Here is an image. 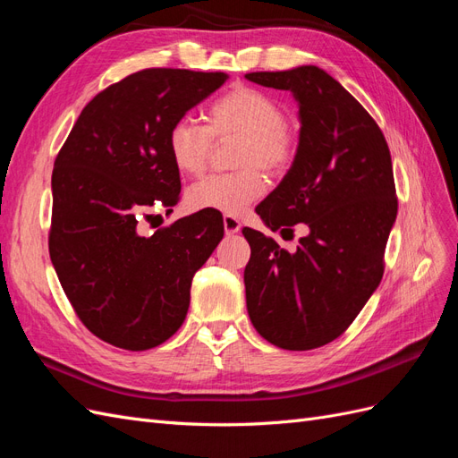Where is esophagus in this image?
<instances>
[{"label":"esophagus","instance_id":"1","mask_svg":"<svg viewBox=\"0 0 458 458\" xmlns=\"http://www.w3.org/2000/svg\"><path fill=\"white\" fill-rule=\"evenodd\" d=\"M241 221L234 217V216H224V229H225V233L227 234H234V233H239L241 231Z\"/></svg>","mask_w":458,"mask_h":458}]
</instances>
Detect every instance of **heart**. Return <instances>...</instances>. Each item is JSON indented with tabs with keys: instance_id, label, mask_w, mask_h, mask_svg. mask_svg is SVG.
Masks as SVG:
<instances>
[{
	"instance_id": "obj_1",
	"label": "heart",
	"mask_w": 458,
	"mask_h": 458,
	"mask_svg": "<svg viewBox=\"0 0 458 458\" xmlns=\"http://www.w3.org/2000/svg\"><path fill=\"white\" fill-rule=\"evenodd\" d=\"M206 126L179 118L168 131V155L185 175L204 172L214 140L239 137L234 165L241 170L214 174L192 185L187 204L192 210L239 216L267 189L266 175L283 174L293 164L298 148L294 130L284 120L281 103L269 93L234 86L206 106Z\"/></svg>"
}]
</instances>
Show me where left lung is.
Wrapping results in <instances>:
<instances>
[{
  "instance_id": "obj_1",
  "label": "left lung",
  "mask_w": 458,
  "mask_h": 458,
  "mask_svg": "<svg viewBox=\"0 0 458 458\" xmlns=\"http://www.w3.org/2000/svg\"><path fill=\"white\" fill-rule=\"evenodd\" d=\"M246 78L293 91L301 122L293 165L256 212L271 231L294 233L296 224L310 231L290 254L242 229L252 250L244 269L248 315L276 348L315 350L348 330L382 281L397 216L390 148L363 105L321 68Z\"/></svg>"
}]
</instances>
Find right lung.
<instances>
[{
    "mask_svg": "<svg viewBox=\"0 0 458 458\" xmlns=\"http://www.w3.org/2000/svg\"><path fill=\"white\" fill-rule=\"evenodd\" d=\"M225 72L145 68L84 106L51 175L49 256L86 328L130 352L157 348L183 325L195 273L224 239V217L197 212L140 231L179 202L168 155L174 122L225 84Z\"/></svg>",
    "mask_w": 458,
    "mask_h": 458,
    "instance_id": "add662e5",
    "label": "right lung"
}]
</instances>
